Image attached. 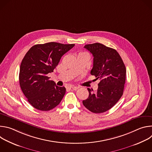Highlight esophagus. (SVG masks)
Segmentation results:
<instances>
[{
	"label": "esophagus",
	"instance_id": "esophagus-1",
	"mask_svg": "<svg viewBox=\"0 0 152 152\" xmlns=\"http://www.w3.org/2000/svg\"><path fill=\"white\" fill-rule=\"evenodd\" d=\"M68 89L69 90H71V91H75V90H77L78 88L76 87V86H69Z\"/></svg>",
	"mask_w": 152,
	"mask_h": 152
}]
</instances>
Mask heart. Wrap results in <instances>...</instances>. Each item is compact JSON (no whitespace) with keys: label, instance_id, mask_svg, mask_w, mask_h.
I'll return each instance as SVG.
<instances>
[{"label":"heart","instance_id":"b5f03b06","mask_svg":"<svg viewBox=\"0 0 152 152\" xmlns=\"http://www.w3.org/2000/svg\"><path fill=\"white\" fill-rule=\"evenodd\" d=\"M78 55H83V56H85L86 57H87L88 59H90V55L88 53L85 52H80Z\"/></svg>","mask_w":152,"mask_h":152}]
</instances>
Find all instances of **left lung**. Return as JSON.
Wrapping results in <instances>:
<instances>
[{"label": "left lung", "mask_w": 152, "mask_h": 152, "mask_svg": "<svg viewBox=\"0 0 152 152\" xmlns=\"http://www.w3.org/2000/svg\"><path fill=\"white\" fill-rule=\"evenodd\" d=\"M84 48L94 57L91 74L100 81L96 92L87 88L89 96L82 103L93 113H104L113 107L123 94L126 73L124 64L116 50L100 43L86 45Z\"/></svg>", "instance_id": "1"}]
</instances>
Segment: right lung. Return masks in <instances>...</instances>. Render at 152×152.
Returning <instances> with one entry per match:
<instances>
[{
	"label": "right lung",
	"instance_id": "1",
	"mask_svg": "<svg viewBox=\"0 0 152 152\" xmlns=\"http://www.w3.org/2000/svg\"><path fill=\"white\" fill-rule=\"evenodd\" d=\"M75 46L50 42L32 46L21 61L19 83L29 103L35 109L48 111L58 106L66 94V88L56 85L48 75L62 56Z\"/></svg>",
	"mask_w": 152,
	"mask_h": 152
}]
</instances>
